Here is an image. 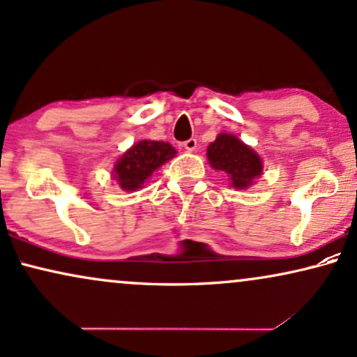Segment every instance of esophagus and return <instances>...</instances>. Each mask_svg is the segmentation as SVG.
<instances>
[{
	"label": "esophagus",
	"mask_w": 357,
	"mask_h": 357,
	"mask_svg": "<svg viewBox=\"0 0 357 357\" xmlns=\"http://www.w3.org/2000/svg\"><path fill=\"white\" fill-rule=\"evenodd\" d=\"M183 146H184V150H188V151H196L197 139L196 138H189V139H186V142L183 143Z\"/></svg>",
	"instance_id": "obj_1"
}]
</instances>
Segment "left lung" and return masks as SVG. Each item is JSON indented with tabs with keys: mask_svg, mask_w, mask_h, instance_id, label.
I'll return each mask as SVG.
<instances>
[{
	"mask_svg": "<svg viewBox=\"0 0 357 357\" xmlns=\"http://www.w3.org/2000/svg\"><path fill=\"white\" fill-rule=\"evenodd\" d=\"M207 160L214 169L229 176L236 189H245L261 176V160L257 153L241 142L236 135L220 133L207 148Z\"/></svg>",
	"mask_w": 357,
	"mask_h": 357,
	"instance_id": "8db88e82",
	"label": "left lung"
}]
</instances>
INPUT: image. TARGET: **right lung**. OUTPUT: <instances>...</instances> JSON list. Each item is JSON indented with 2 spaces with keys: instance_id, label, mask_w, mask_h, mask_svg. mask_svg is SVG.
Masks as SVG:
<instances>
[{
  "instance_id": "right-lung-1",
  "label": "right lung",
  "mask_w": 357,
  "mask_h": 357,
  "mask_svg": "<svg viewBox=\"0 0 357 357\" xmlns=\"http://www.w3.org/2000/svg\"><path fill=\"white\" fill-rule=\"evenodd\" d=\"M174 155L176 150L169 143L142 139L116 160L114 179L123 191H137L143 188L153 171H156Z\"/></svg>"
}]
</instances>
